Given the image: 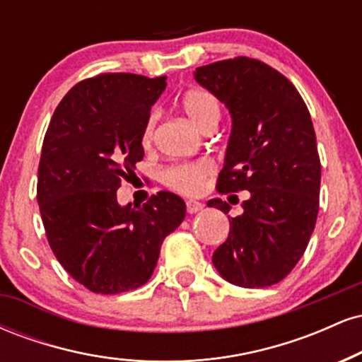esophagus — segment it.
Segmentation results:
<instances>
[{
    "label": "esophagus",
    "mask_w": 362,
    "mask_h": 362,
    "mask_svg": "<svg viewBox=\"0 0 362 362\" xmlns=\"http://www.w3.org/2000/svg\"><path fill=\"white\" fill-rule=\"evenodd\" d=\"M202 207H204V204H201V202L187 201V213H189V214L199 213V211H202Z\"/></svg>",
    "instance_id": "obj_1"
}]
</instances>
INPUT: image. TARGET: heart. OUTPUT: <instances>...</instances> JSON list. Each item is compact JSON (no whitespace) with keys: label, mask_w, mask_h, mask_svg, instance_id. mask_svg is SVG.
<instances>
[{"label":"heart","mask_w":362,"mask_h":362,"mask_svg":"<svg viewBox=\"0 0 362 362\" xmlns=\"http://www.w3.org/2000/svg\"><path fill=\"white\" fill-rule=\"evenodd\" d=\"M180 107L187 115V119L194 124L195 127L206 131L211 124H218L221 117V103L213 93L206 90H189L185 91L184 97L180 100ZM156 127V114H151L146 119L143 127V141L144 146L151 144L153 134H155ZM214 172V167L211 161L201 160L194 161V163H177L168 167L163 172V182L170 189L177 190V192L185 195L199 194L204 187L206 180Z\"/></svg>","instance_id":"heart-1"}]
</instances>
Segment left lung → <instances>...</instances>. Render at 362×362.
<instances>
[{
  "mask_svg": "<svg viewBox=\"0 0 362 362\" xmlns=\"http://www.w3.org/2000/svg\"><path fill=\"white\" fill-rule=\"evenodd\" d=\"M194 76L233 119L216 187L221 194L248 190L243 213L228 216L230 235L216 248L214 267L240 288L277 284L300 262L317 224L322 165L308 107L284 74L252 57L201 66ZM207 206L230 213L221 199Z\"/></svg>",
  "mask_w": 362,
  "mask_h": 362,
  "instance_id": "obj_1",
  "label": "left lung"
}]
</instances>
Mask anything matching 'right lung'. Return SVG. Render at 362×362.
I'll return each mask as SVG.
<instances>
[{
  "mask_svg": "<svg viewBox=\"0 0 362 362\" xmlns=\"http://www.w3.org/2000/svg\"><path fill=\"white\" fill-rule=\"evenodd\" d=\"M167 78L102 73L73 86L42 143L37 202L45 236L64 271L91 293L146 284L163 240L185 218L172 192L141 207L119 206L117 189L143 160V127Z\"/></svg>",
  "mask_w": 362,
  "mask_h": 362,
  "instance_id": "1",
  "label": "right lung"
}]
</instances>
